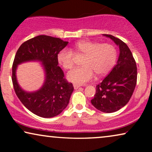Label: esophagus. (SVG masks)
Masks as SVG:
<instances>
[{"mask_svg": "<svg viewBox=\"0 0 152 152\" xmlns=\"http://www.w3.org/2000/svg\"><path fill=\"white\" fill-rule=\"evenodd\" d=\"M73 87H74V88L75 89V90H77V89L80 88V86H79V85H77V84H74V85H73Z\"/></svg>", "mask_w": 152, "mask_h": 152, "instance_id": "34e87169", "label": "esophagus"}]
</instances>
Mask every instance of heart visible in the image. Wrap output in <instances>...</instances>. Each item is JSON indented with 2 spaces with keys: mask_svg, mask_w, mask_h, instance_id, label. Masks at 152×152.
<instances>
[{
  "mask_svg": "<svg viewBox=\"0 0 152 152\" xmlns=\"http://www.w3.org/2000/svg\"><path fill=\"white\" fill-rule=\"evenodd\" d=\"M75 54L84 55L83 67L70 70L67 79L77 85H82L89 82L95 74L101 77L109 73L115 65L117 51L110 43H100L88 40L77 42L75 47ZM59 64L66 70H70L75 64V53L68 49H63L57 55Z\"/></svg>",
  "mask_w": 152,
  "mask_h": 152,
  "instance_id": "heart-1",
  "label": "heart"
}]
</instances>
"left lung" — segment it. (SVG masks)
Returning a JSON list of instances; mask_svg holds the SVG:
<instances>
[{"label":"left lung","instance_id":"8db88e82","mask_svg":"<svg viewBox=\"0 0 152 152\" xmlns=\"http://www.w3.org/2000/svg\"><path fill=\"white\" fill-rule=\"evenodd\" d=\"M103 36L111 39L119 47L120 54L115 66L96 86L91 104L102 112L113 113L129 101L136 85L137 68L132 52L125 43L112 35Z\"/></svg>","mask_w":152,"mask_h":152}]
</instances>
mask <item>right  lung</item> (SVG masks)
<instances>
[{
  "mask_svg": "<svg viewBox=\"0 0 152 152\" xmlns=\"http://www.w3.org/2000/svg\"><path fill=\"white\" fill-rule=\"evenodd\" d=\"M68 41L47 35H39L22 43L18 49L12 66V83L14 91L23 104L35 115L53 118L61 113L69 103L74 90L72 83L64 79L58 66L57 55L68 45ZM28 61H37L45 70V80L39 90L28 92L18 84V66Z\"/></svg>",
  "mask_w": 152,
  "mask_h": 152,
  "instance_id": "1",
  "label": "right lung"
}]
</instances>
